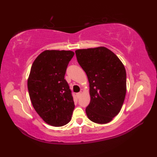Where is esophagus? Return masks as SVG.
I'll return each mask as SVG.
<instances>
[{"instance_id": "1", "label": "esophagus", "mask_w": 157, "mask_h": 157, "mask_svg": "<svg viewBox=\"0 0 157 157\" xmlns=\"http://www.w3.org/2000/svg\"><path fill=\"white\" fill-rule=\"evenodd\" d=\"M81 94H82V93H81V92H79V93H78V94H76V96H77V98H79V96H80V95H81Z\"/></svg>"}]
</instances>
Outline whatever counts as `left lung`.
<instances>
[{
    "label": "left lung",
    "instance_id": "obj_1",
    "mask_svg": "<svg viewBox=\"0 0 157 157\" xmlns=\"http://www.w3.org/2000/svg\"><path fill=\"white\" fill-rule=\"evenodd\" d=\"M75 54L89 82L91 101L86 115L95 123H109L120 112L125 98V68L107 48L80 49Z\"/></svg>",
    "mask_w": 157,
    "mask_h": 157
}]
</instances>
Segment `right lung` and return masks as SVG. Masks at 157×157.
Returning a JSON list of instances; mask_svg holds the SVG:
<instances>
[{
    "mask_svg": "<svg viewBox=\"0 0 157 157\" xmlns=\"http://www.w3.org/2000/svg\"><path fill=\"white\" fill-rule=\"evenodd\" d=\"M73 56L70 50H45L31 67L28 89L32 104L39 116L52 126L68 123L75 108L72 92L64 79Z\"/></svg>",
    "mask_w": 157,
    "mask_h": 157,
    "instance_id": "add662e5",
    "label": "right lung"
}]
</instances>
